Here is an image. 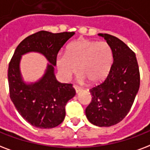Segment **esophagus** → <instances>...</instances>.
<instances>
[{
    "label": "esophagus",
    "instance_id": "esophagus-1",
    "mask_svg": "<svg viewBox=\"0 0 150 150\" xmlns=\"http://www.w3.org/2000/svg\"><path fill=\"white\" fill-rule=\"evenodd\" d=\"M75 92L76 93H79V91H81L82 90V89L80 87H79V86H75Z\"/></svg>",
    "mask_w": 150,
    "mask_h": 150
}]
</instances>
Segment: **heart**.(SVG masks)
<instances>
[{"mask_svg":"<svg viewBox=\"0 0 150 150\" xmlns=\"http://www.w3.org/2000/svg\"><path fill=\"white\" fill-rule=\"evenodd\" d=\"M112 63L113 52L110 45L88 39L71 42L67 46L66 54H59L56 59L57 69L64 79H71L79 67L81 79H87L91 83L105 79Z\"/></svg>","mask_w":150,"mask_h":150,"instance_id":"obj_1","label":"heart"}]
</instances>
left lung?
<instances>
[{
    "instance_id": "8db88e82",
    "label": "left lung",
    "mask_w": 150,
    "mask_h": 150,
    "mask_svg": "<svg viewBox=\"0 0 150 150\" xmlns=\"http://www.w3.org/2000/svg\"><path fill=\"white\" fill-rule=\"evenodd\" d=\"M105 38L113 52V63L107 77L90 89L92 100L86 108L90 123L111 127L127 115L140 86V73L135 53L118 38L98 34Z\"/></svg>"
}]
</instances>
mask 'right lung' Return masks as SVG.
<instances>
[{
	"instance_id": "right-lung-1",
	"label": "right lung",
	"mask_w": 150,
	"mask_h": 150,
	"mask_svg": "<svg viewBox=\"0 0 150 150\" xmlns=\"http://www.w3.org/2000/svg\"><path fill=\"white\" fill-rule=\"evenodd\" d=\"M75 32L41 30L23 40L9 62L8 79L11 101L22 117L38 128H52L64 120L65 105L75 95L71 83H59L54 75L57 54ZM38 52L47 57L50 64L38 82L27 85L21 80L19 61L22 54Z\"/></svg>"
}]
</instances>
